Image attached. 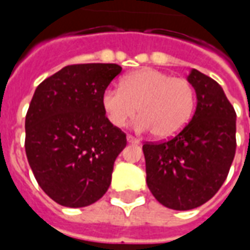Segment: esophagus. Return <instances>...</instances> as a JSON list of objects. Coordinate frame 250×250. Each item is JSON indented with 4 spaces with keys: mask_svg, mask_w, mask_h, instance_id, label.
<instances>
[{
    "mask_svg": "<svg viewBox=\"0 0 250 250\" xmlns=\"http://www.w3.org/2000/svg\"><path fill=\"white\" fill-rule=\"evenodd\" d=\"M127 142L128 143H134V145H139L141 143V139H138L135 136L132 135H127Z\"/></svg>",
    "mask_w": 250,
    "mask_h": 250,
    "instance_id": "1",
    "label": "esophagus"
}]
</instances>
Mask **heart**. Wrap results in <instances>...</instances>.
Instances as JSON below:
<instances>
[{
  "label": "heart",
  "instance_id": "heart-1",
  "mask_svg": "<svg viewBox=\"0 0 250 250\" xmlns=\"http://www.w3.org/2000/svg\"><path fill=\"white\" fill-rule=\"evenodd\" d=\"M102 105L115 127H123L139 111L135 127L151 130L152 135L167 139L177 135L191 119L195 93L193 85L152 68L131 72L119 87H108L102 95Z\"/></svg>",
  "mask_w": 250,
  "mask_h": 250
}]
</instances>
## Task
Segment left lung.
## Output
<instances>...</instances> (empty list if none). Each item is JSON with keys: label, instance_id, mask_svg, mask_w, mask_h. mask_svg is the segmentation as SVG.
<instances>
[{"label": "left lung", "instance_id": "1", "mask_svg": "<svg viewBox=\"0 0 250 250\" xmlns=\"http://www.w3.org/2000/svg\"><path fill=\"white\" fill-rule=\"evenodd\" d=\"M197 107L178 135L145 143L146 182L159 204L190 210L208 202L225 182L236 154V111L211 77L191 69Z\"/></svg>", "mask_w": 250, "mask_h": 250}]
</instances>
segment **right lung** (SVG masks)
I'll list each match as a JSON object with an SVG mask.
<instances>
[{"label":"right lung","mask_w":250,"mask_h":250,"mask_svg":"<svg viewBox=\"0 0 250 250\" xmlns=\"http://www.w3.org/2000/svg\"><path fill=\"white\" fill-rule=\"evenodd\" d=\"M118 64L64 66L36 88L25 118V152L40 188L66 208L103 197L125 134L105 116L102 95Z\"/></svg>","instance_id":"obj_1"}]
</instances>
